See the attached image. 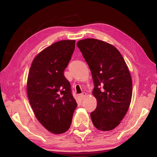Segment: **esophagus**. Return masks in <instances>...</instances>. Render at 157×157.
<instances>
[{
  "instance_id": "1",
  "label": "esophagus",
  "mask_w": 157,
  "mask_h": 157,
  "mask_svg": "<svg viewBox=\"0 0 157 157\" xmlns=\"http://www.w3.org/2000/svg\"><path fill=\"white\" fill-rule=\"evenodd\" d=\"M86 97V93L85 92H83L82 93H81L80 95V98L81 100H83L84 98H85Z\"/></svg>"
}]
</instances>
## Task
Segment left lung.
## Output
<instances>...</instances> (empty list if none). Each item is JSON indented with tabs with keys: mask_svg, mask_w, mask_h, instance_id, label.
Masks as SVG:
<instances>
[{
	"mask_svg": "<svg viewBox=\"0 0 157 157\" xmlns=\"http://www.w3.org/2000/svg\"><path fill=\"white\" fill-rule=\"evenodd\" d=\"M77 45L89 66L95 86L93 94L97 104L91 113L92 122L98 130L113 129L126 115L132 97L128 67L118 50L109 43L86 39Z\"/></svg>",
	"mask_w": 157,
	"mask_h": 157,
	"instance_id": "left-lung-1",
	"label": "left lung"
}]
</instances>
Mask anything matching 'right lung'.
<instances>
[{"instance_id": "right-lung-1", "label": "right lung", "mask_w": 157, "mask_h": 157, "mask_svg": "<svg viewBox=\"0 0 157 157\" xmlns=\"http://www.w3.org/2000/svg\"><path fill=\"white\" fill-rule=\"evenodd\" d=\"M75 40L55 42L36 56L29 71L27 93L40 123L50 132L70 128L77 104L64 71L71 59Z\"/></svg>"}]
</instances>
